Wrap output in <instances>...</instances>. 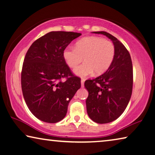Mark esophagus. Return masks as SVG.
Instances as JSON below:
<instances>
[{"label": "esophagus", "mask_w": 155, "mask_h": 155, "mask_svg": "<svg viewBox=\"0 0 155 155\" xmlns=\"http://www.w3.org/2000/svg\"><path fill=\"white\" fill-rule=\"evenodd\" d=\"M84 80H81V85H82V87H84Z\"/></svg>", "instance_id": "34e87169"}]
</instances>
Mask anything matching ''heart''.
<instances>
[{
    "label": "heart",
    "instance_id": "1",
    "mask_svg": "<svg viewBox=\"0 0 155 155\" xmlns=\"http://www.w3.org/2000/svg\"><path fill=\"white\" fill-rule=\"evenodd\" d=\"M115 55V47L110 40L98 36L86 37L80 40L75 47H68L63 52V56L70 68H76L75 73L86 77L95 72V75L103 74L112 64Z\"/></svg>",
    "mask_w": 155,
    "mask_h": 155
}]
</instances>
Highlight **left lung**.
<instances>
[{
  "label": "left lung",
  "mask_w": 155,
  "mask_h": 155,
  "mask_svg": "<svg viewBox=\"0 0 155 155\" xmlns=\"http://www.w3.org/2000/svg\"><path fill=\"white\" fill-rule=\"evenodd\" d=\"M112 40L115 55L106 71L93 80L85 81L88 91L86 100L89 117L97 124H107L115 120L127 107L132 95L133 70L130 55L125 46L106 31H94Z\"/></svg>",
  "instance_id": "8db88e82"
}]
</instances>
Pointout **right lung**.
Here are the masks:
<instances>
[{"mask_svg":"<svg viewBox=\"0 0 155 155\" xmlns=\"http://www.w3.org/2000/svg\"><path fill=\"white\" fill-rule=\"evenodd\" d=\"M81 35L49 32L33 42L25 55L22 94L29 110L40 120L57 123L63 120L68 103L81 87V79L72 73L63 56L66 47Z\"/></svg>","mask_w":155,"mask_h":155,"instance_id":"1","label":"right lung"}]
</instances>
